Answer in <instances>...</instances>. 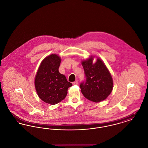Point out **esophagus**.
<instances>
[{
	"instance_id": "34e87169",
	"label": "esophagus",
	"mask_w": 148,
	"mask_h": 148,
	"mask_svg": "<svg viewBox=\"0 0 148 148\" xmlns=\"http://www.w3.org/2000/svg\"><path fill=\"white\" fill-rule=\"evenodd\" d=\"M77 84H78V82H77V80L75 81L74 82H73V85H77Z\"/></svg>"
}]
</instances>
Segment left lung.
Instances as JSON below:
<instances>
[{"label":"left lung","mask_w":148,"mask_h":148,"mask_svg":"<svg viewBox=\"0 0 148 148\" xmlns=\"http://www.w3.org/2000/svg\"><path fill=\"white\" fill-rule=\"evenodd\" d=\"M85 80L80 84L85 98L98 103L105 100L112 91L113 79L106 65L98 59L92 63V57L82 62Z\"/></svg>","instance_id":"left-lung-1"}]
</instances>
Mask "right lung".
Segmentation results:
<instances>
[{
  "label": "right lung",
  "mask_w": 148,
  "mask_h": 148,
  "mask_svg": "<svg viewBox=\"0 0 148 148\" xmlns=\"http://www.w3.org/2000/svg\"><path fill=\"white\" fill-rule=\"evenodd\" d=\"M60 57L51 54L40 64L35 79V86L39 97L51 105L59 103L65 99L68 89L72 84L59 71Z\"/></svg>",
  "instance_id": "right-lung-1"
}]
</instances>
